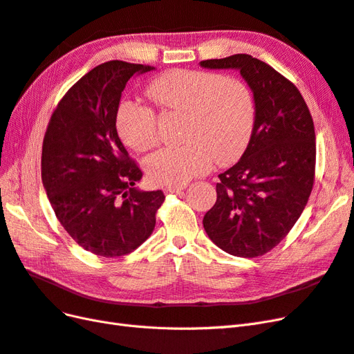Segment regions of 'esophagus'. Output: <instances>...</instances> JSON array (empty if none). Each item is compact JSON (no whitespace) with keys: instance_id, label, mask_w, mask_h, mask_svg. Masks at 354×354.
I'll use <instances>...</instances> for the list:
<instances>
[{"instance_id":"obj_1","label":"esophagus","mask_w":354,"mask_h":354,"mask_svg":"<svg viewBox=\"0 0 354 354\" xmlns=\"http://www.w3.org/2000/svg\"><path fill=\"white\" fill-rule=\"evenodd\" d=\"M185 189V186H169V187H165L164 192L165 194H178V192H181Z\"/></svg>"}]
</instances>
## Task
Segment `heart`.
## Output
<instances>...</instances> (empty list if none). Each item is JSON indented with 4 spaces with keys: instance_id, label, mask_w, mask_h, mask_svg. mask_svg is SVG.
I'll use <instances>...</instances> for the list:
<instances>
[{
    "instance_id": "heart-1",
    "label": "heart",
    "mask_w": 354,
    "mask_h": 354,
    "mask_svg": "<svg viewBox=\"0 0 354 354\" xmlns=\"http://www.w3.org/2000/svg\"><path fill=\"white\" fill-rule=\"evenodd\" d=\"M149 99L164 113L185 115L181 147H165L146 159L149 180L183 186L218 165L236 160L248 147L255 127V100L248 84L216 72L173 69L147 87ZM116 131L136 152L159 140L158 118L149 106L124 100L115 113Z\"/></svg>"
}]
</instances>
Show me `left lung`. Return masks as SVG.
Here are the masks:
<instances>
[{
	"label": "left lung",
	"instance_id": "8db88e82",
	"mask_svg": "<svg viewBox=\"0 0 354 354\" xmlns=\"http://www.w3.org/2000/svg\"><path fill=\"white\" fill-rule=\"evenodd\" d=\"M238 69L255 100V127L238 164L218 174L217 201L202 223L209 239L234 257L273 250L307 205L315 183L313 118L295 85L250 55L202 60Z\"/></svg>",
	"mask_w": 354,
	"mask_h": 354
}]
</instances>
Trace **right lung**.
Listing matches in <instances>:
<instances>
[{"label":"right lung","instance_id":"add662e5","mask_svg":"<svg viewBox=\"0 0 354 354\" xmlns=\"http://www.w3.org/2000/svg\"><path fill=\"white\" fill-rule=\"evenodd\" d=\"M152 66L112 60L75 82L53 112L42 142L41 178L60 224L85 251L122 257L155 229L162 190L134 187L143 176L115 125L133 75Z\"/></svg>","mask_w":354,"mask_h":354}]
</instances>
